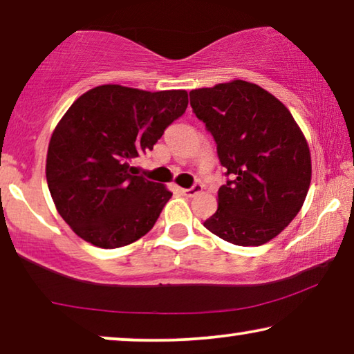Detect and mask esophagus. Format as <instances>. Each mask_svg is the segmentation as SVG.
I'll list each match as a JSON object with an SVG mask.
<instances>
[{
    "instance_id": "obj_1",
    "label": "esophagus",
    "mask_w": 354,
    "mask_h": 354,
    "mask_svg": "<svg viewBox=\"0 0 354 354\" xmlns=\"http://www.w3.org/2000/svg\"><path fill=\"white\" fill-rule=\"evenodd\" d=\"M203 190V187L200 185V183H195V185H193L192 188H182V193L185 196H188V198H192V196H195L196 193H200Z\"/></svg>"
}]
</instances>
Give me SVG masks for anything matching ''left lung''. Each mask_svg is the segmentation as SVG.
I'll return each instance as SVG.
<instances>
[{
  "label": "left lung",
  "mask_w": 354,
  "mask_h": 354,
  "mask_svg": "<svg viewBox=\"0 0 354 354\" xmlns=\"http://www.w3.org/2000/svg\"><path fill=\"white\" fill-rule=\"evenodd\" d=\"M217 143L227 180L205 227L240 246L268 243L295 219L311 183V153L282 101L246 80L190 91Z\"/></svg>",
  "instance_id": "left-lung-1"
}]
</instances>
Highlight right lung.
I'll return each mask as SVG.
<instances>
[{
  "mask_svg": "<svg viewBox=\"0 0 354 354\" xmlns=\"http://www.w3.org/2000/svg\"><path fill=\"white\" fill-rule=\"evenodd\" d=\"M185 90L100 85L79 96L53 130L46 182L55 206L82 240L120 248L153 229L172 196L135 176L132 161L185 113Z\"/></svg>",
  "mask_w": 354,
  "mask_h": 354,
  "instance_id": "add662e5",
  "label": "right lung"
}]
</instances>
